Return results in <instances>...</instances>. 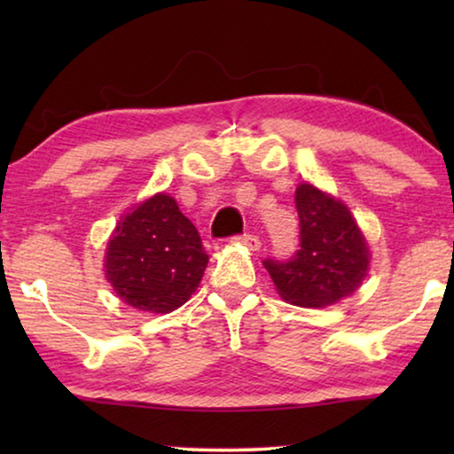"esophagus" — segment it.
Instances as JSON below:
<instances>
[{
	"label": "esophagus",
	"instance_id": "esophagus-1",
	"mask_svg": "<svg viewBox=\"0 0 454 454\" xmlns=\"http://www.w3.org/2000/svg\"><path fill=\"white\" fill-rule=\"evenodd\" d=\"M231 241H233V244H241V246L250 247V250H252V252H256V250H260V239L256 238V235H252V233H244V235H235V238H231Z\"/></svg>",
	"mask_w": 454,
	"mask_h": 454
}]
</instances>
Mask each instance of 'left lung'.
I'll return each instance as SVG.
<instances>
[{
  "label": "left lung",
  "mask_w": 454,
  "mask_h": 454,
  "mask_svg": "<svg viewBox=\"0 0 454 454\" xmlns=\"http://www.w3.org/2000/svg\"><path fill=\"white\" fill-rule=\"evenodd\" d=\"M300 250L289 260H264L285 301L326 308L356 294L370 269V247L351 210L312 184L295 190Z\"/></svg>",
  "instance_id": "left-lung-1"
}]
</instances>
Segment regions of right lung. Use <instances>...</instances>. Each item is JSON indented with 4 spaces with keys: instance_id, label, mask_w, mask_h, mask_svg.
Returning <instances> with one entry per match:
<instances>
[{
    "instance_id": "1",
    "label": "right lung",
    "mask_w": 454,
    "mask_h": 454,
    "mask_svg": "<svg viewBox=\"0 0 454 454\" xmlns=\"http://www.w3.org/2000/svg\"><path fill=\"white\" fill-rule=\"evenodd\" d=\"M207 264L198 229L171 196L154 194L117 223L105 254V277L128 306L169 314L190 300Z\"/></svg>"
}]
</instances>
